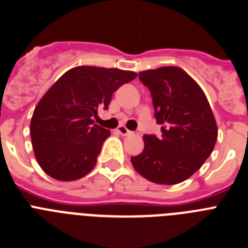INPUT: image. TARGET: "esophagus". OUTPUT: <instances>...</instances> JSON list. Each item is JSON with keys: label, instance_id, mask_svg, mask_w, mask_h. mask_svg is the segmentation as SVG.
Masks as SVG:
<instances>
[{"label": "esophagus", "instance_id": "34e87169", "mask_svg": "<svg viewBox=\"0 0 248 248\" xmlns=\"http://www.w3.org/2000/svg\"><path fill=\"white\" fill-rule=\"evenodd\" d=\"M117 132L120 135H122V136H127V135L132 134V132H131L130 130H127V128L124 127V126H120V127L117 128Z\"/></svg>", "mask_w": 248, "mask_h": 248}]
</instances>
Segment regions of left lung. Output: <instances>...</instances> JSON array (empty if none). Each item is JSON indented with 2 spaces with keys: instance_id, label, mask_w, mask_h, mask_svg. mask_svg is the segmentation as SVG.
<instances>
[{
  "instance_id": "left-lung-1",
  "label": "left lung",
  "mask_w": 248,
  "mask_h": 248,
  "mask_svg": "<svg viewBox=\"0 0 248 248\" xmlns=\"http://www.w3.org/2000/svg\"><path fill=\"white\" fill-rule=\"evenodd\" d=\"M139 78L151 92L161 136H143L145 146L131 156L132 166L156 184L184 182L201 169L217 141L209 102L198 83L178 66L143 70Z\"/></svg>"
}]
</instances>
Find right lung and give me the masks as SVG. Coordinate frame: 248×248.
<instances>
[{
	"label": "right lung",
	"instance_id": "add662e5",
	"mask_svg": "<svg viewBox=\"0 0 248 248\" xmlns=\"http://www.w3.org/2000/svg\"><path fill=\"white\" fill-rule=\"evenodd\" d=\"M136 77L130 70L82 65L64 73L47 89L30 124L35 157L47 175L72 182L94 168L111 132L92 117L98 108H108L121 85Z\"/></svg>",
	"mask_w": 248,
	"mask_h": 248
}]
</instances>
